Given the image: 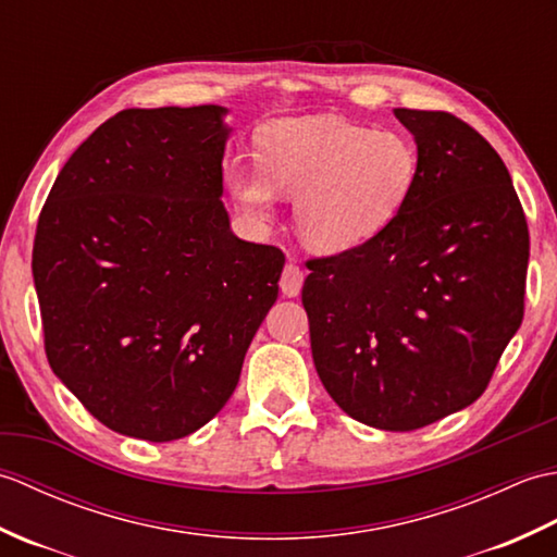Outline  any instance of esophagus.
<instances>
[{"mask_svg":"<svg viewBox=\"0 0 557 557\" xmlns=\"http://www.w3.org/2000/svg\"><path fill=\"white\" fill-rule=\"evenodd\" d=\"M304 287V270L297 263H289L282 270V277H280V289L285 297H297Z\"/></svg>","mask_w":557,"mask_h":557,"instance_id":"obj_1","label":"esophagus"}]
</instances>
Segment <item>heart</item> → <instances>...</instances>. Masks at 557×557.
<instances>
[{"label": "heart", "mask_w": 557, "mask_h": 557, "mask_svg": "<svg viewBox=\"0 0 557 557\" xmlns=\"http://www.w3.org/2000/svg\"><path fill=\"white\" fill-rule=\"evenodd\" d=\"M260 160L224 162V184L248 218L268 222L280 196L294 198V227L318 253L351 251L393 224L419 182V150L397 132L339 116L270 124Z\"/></svg>", "instance_id": "obj_1"}]
</instances>
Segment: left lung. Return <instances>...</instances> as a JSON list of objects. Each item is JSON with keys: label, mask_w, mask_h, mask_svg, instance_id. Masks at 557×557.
<instances>
[{"label": "left lung", "mask_w": 557, "mask_h": 557, "mask_svg": "<svg viewBox=\"0 0 557 557\" xmlns=\"http://www.w3.org/2000/svg\"><path fill=\"white\" fill-rule=\"evenodd\" d=\"M419 150L399 218L309 260L301 289L327 395L381 431H417L476 401L522 325L529 230L498 152L457 116L395 110Z\"/></svg>", "instance_id": "8db88e82"}]
</instances>
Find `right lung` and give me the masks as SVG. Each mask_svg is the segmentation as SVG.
Listing matches in <instances>:
<instances>
[{
  "label": "right lung",
  "instance_id": "1",
  "mask_svg": "<svg viewBox=\"0 0 557 557\" xmlns=\"http://www.w3.org/2000/svg\"><path fill=\"white\" fill-rule=\"evenodd\" d=\"M220 104L124 110L59 172L33 246L54 375L108 429L150 443L227 405L285 253L222 203Z\"/></svg>",
  "mask_w": 557,
  "mask_h": 557
}]
</instances>
